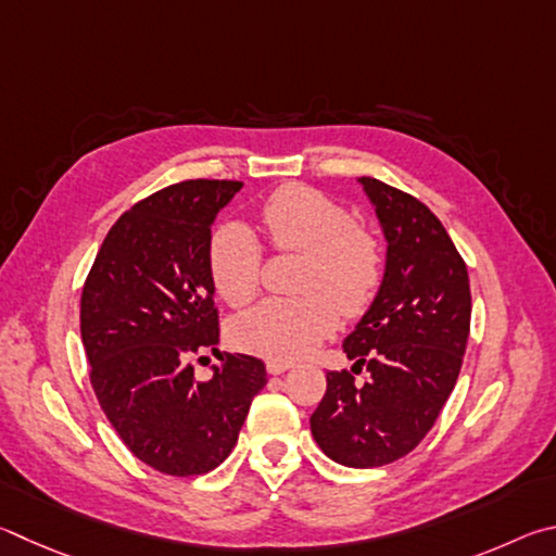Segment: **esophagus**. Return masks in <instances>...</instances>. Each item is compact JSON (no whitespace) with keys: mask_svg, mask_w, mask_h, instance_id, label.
I'll return each mask as SVG.
<instances>
[{"mask_svg":"<svg viewBox=\"0 0 556 556\" xmlns=\"http://www.w3.org/2000/svg\"><path fill=\"white\" fill-rule=\"evenodd\" d=\"M266 368H268L270 376H280V374H286L288 368H293V364H290V362H280V358H270V362L266 364Z\"/></svg>","mask_w":556,"mask_h":556,"instance_id":"obj_1","label":"esophagus"}]
</instances>
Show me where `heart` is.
<instances>
[{"label": "heart", "instance_id": "b5f03b06", "mask_svg": "<svg viewBox=\"0 0 556 556\" xmlns=\"http://www.w3.org/2000/svg\"><path fill=\"white\" fill-rule=\"evenodd\" d=\"M261 222L280 251L305 253L300 298H268L231 323V342L268 358H300L344 315H358L381 283L376 237L349 212L307 185H286L261 204ZM212 286L231 307L247 305L261 280V243L249 224L224 222L207 243Z\"/></svg>", "mask_w": 556, "mask_h": 556}]
</instances>
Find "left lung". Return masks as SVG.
<instances>
[{"mask_svg":"<svg viewBox=\"0 0 556 556\" xmlns=\"http://www.w3.org/2000/svg\"><path fill=\"white\" fill-rule=\"evenodd\" d=\"M386 239L374 303L344 339L352 371L327 374L309 417L323 452L371 469L413 452L432 430L462 371L471 325L469 273L442 222L420 200L376 178H356Z\"/></svg>","mask_w":556,"mask_h":556,"instance_id":"left-lung-1","label":"left lung"}]
</instances>
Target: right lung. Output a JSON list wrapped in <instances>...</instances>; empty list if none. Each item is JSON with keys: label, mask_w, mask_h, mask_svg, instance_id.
I'll use <instances>...</instances> for the list:
<instances>
[{"label": "right lung", "mask_w": 556, "mask_h": 556, "mask_svg": "<svg viewBox=\"0 0 556 556\" xmlns=\"http://www.w3.org/2000/svg\"><path fill=\"white\" fill-rule=\"evenodd\" d=\"M237 180H185L116 219L85 280L83 346L106 420L136 459L170 476L207 473L227 459L266 366L219 354L210 381L188 358L217 349L207 268L217 214Z\"/></svg>", "instance_id": "right-lung-1"}]
</instances>
